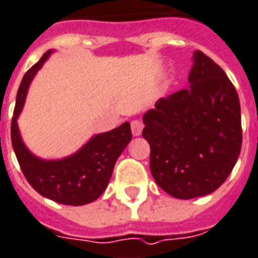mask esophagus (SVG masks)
<instances>
[{"mask_svg": "<svg viewBox=\"0 0 258 258\" xmlns=\"http://www.w3.org/2000/svg\"><path fill=\"white\" fill-rule=\"evenodd\" d=\"M131 130H133L134 136H139L142 134V131H143V123L138 120V119H135V120L131 122Z\"/></svg>", "mask_w": 258, "mask_h": 258, "instance_id": "1", "label": "esophagus"}]
</instances>
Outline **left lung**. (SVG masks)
<instances>
[{"label": "left lung", "instance_id": "1", "mask_svg": "<svg viewBox=\"0 0 258 258\" xmlns=\"http://www.w3.org/2000/svg\"><path fill=\"white\" fill-rule=\"evenodd\" d=\"M189 89L160 98L143 115L150 169L176 199L205 196L227 180L241 151L237 91L219 64L195 51Z\"/></svg>", "mask_w": 258, "mask_h": 258}]
</instances>
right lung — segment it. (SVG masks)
<instances>
[{
  "label": "right lung",
  "mask_w": 258,
  "mask_h": 258,
  "mask_svg": "<svg viewBox=\"0 0 258 258\" xmlns=\"http://www.w3.org/2000/svg\"><path fill=\"white\" fill-rule=\"evenodd\" d=\"M51 50L31 66L24 75L17 93L12 119V144L22 173L39 195L59 204L85 205L93 203L107 187L116 159L133 138L130 123L98 134L74 155L60 160H42L25 147L17 118L24 107L30 82L49 58Z\"/></svg>",
  "instance_id": "right-lung-1"
}]
</instances>
